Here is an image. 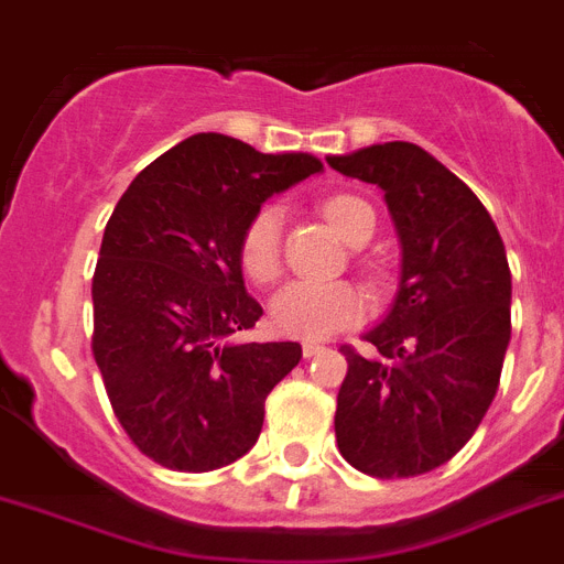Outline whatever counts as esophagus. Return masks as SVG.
<instances>
[{
    "label": "esophagus",
    "instance_id": "1",
    "mask_svg": "<svg viewBox=\"0 0 564 564\" xmlns=\"http://www.w3.org/2000/svg\"><path fill=\"white\" fill-rule=\"evenodd\" d=\"M321 351H326V346H321V343H312V340L303 343V357H306V360L317 357V355H321Z\"/></svg>",
    "mask_w": 564,
    "mask_h": 564
}]
</instances>
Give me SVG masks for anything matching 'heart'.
<instances>
[{
  "label": "heart",
  "mask_w": 564,
  "mask_h": 564,
  "mask_svg": "<svg viewBox=\"0 0 564 564\" xmlns=\"http://www.w3.org/2000/svg\"><path fill=\"white\" fill-rule=\"evenodd\" d=\"M326 221L343 241L360 247L375 235V209L357 195H329L321 204ZM283 213L278 204H263L252 213L241 232L238 258L252 281L269 283L281 272ZM364 315V297L343 281H292L272 301V323L289 337L326 340Z\"/></svg>",
  "instance_id": "heart-1"
}]
</instances>
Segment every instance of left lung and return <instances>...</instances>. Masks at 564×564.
I'll use <instances>...</instances> for the list:
<instances>
[{
    "label": "left lung",
    "instance_id": "left-lung-1",
    "mask_svg": "<svg viewBox=\"0 0 564 564\" xmlns=\"http://www.w3.org/2000/svg\"><path fill=\"white\" fill-rule=\"evenodd\" d=\"M377 184L403 247L398 301L366 332L375 355L340 346L335 437L369 477H420L454 457L499 389L511 340V269L482 200L423 147L389 141L329 155Z\"/></svg>",
    "mask_w": 564,
    "mask_h": 564
}]
</instances>
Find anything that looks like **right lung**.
<instances>
[{"label":"right lung","instance_id":"add662e5","mask_svg":"<svg viewBox=\"0 0 564 564\" xmlns=\"http://www.w3.org/2000/svg\"><path fill=\"white\" fill-rule=\"evenodd\" d=\"M310 153H258L198 133L144 166L112 209L93 272V357L141 454L215 471L249 452L301 343H249L261 321L238 243L272 193L321 173Z\"/></svg>","mask_w":564,"mask_h":564}]
</instances>
